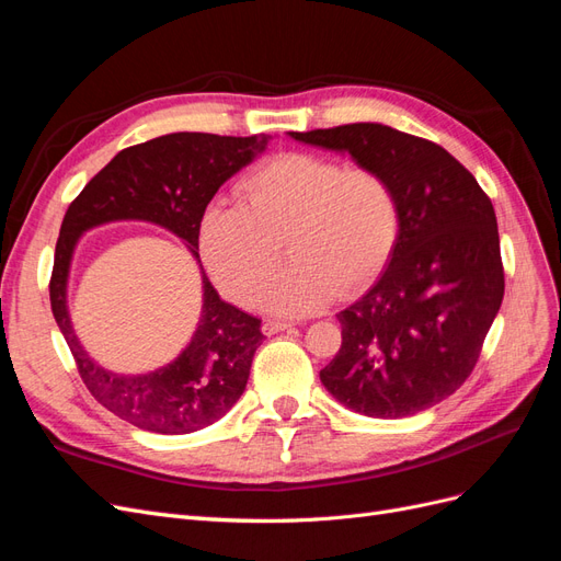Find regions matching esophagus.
<instances>
[{
    "instance_id": "esophagus-1",
    "label": "esophagus",
    "mask_w": 561,
    "mask_h": 561,
    "mask_svg": "<svg viewBox=\"0 0 561 561\" xmlns=\"http://www.w3.org/2000/svg\"><path fill=\"white\" fill-rule=\"evenodd\" d=\"M290 328H295V322H287V320H266L264 325H262V332H264L266 336H271V334H278V332L290 330Z\"/></svg>"
}]
</instances>
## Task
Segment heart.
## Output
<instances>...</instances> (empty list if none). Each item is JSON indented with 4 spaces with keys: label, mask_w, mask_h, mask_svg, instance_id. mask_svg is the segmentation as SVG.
<instances>
[{
    "label": "heart",
    "mask_w": 561,
    "mask_h": 561,
    "mask_svg": "<svg viewBox=\"0 0 561 561\" xmlns=\"http://www.w3.org/2000/svg\"><path fill=\"white\" fill-rule=\"evenodd\" d=\"M236 192L239 203L203 213L198 241L219 290L241 307L264 299L283 243L295 264L271 293L280 313L365 290L396 250L400 203L377 168L287 151L254 165Z\"/></svg>",
    "instance_id": "1"
}]
</instances>
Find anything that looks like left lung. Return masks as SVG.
<instances>
[{
  "instance_id": "1",
  "label": "left lung",
  "mask_w": 561,
  "mask_h": 561,
  "mask_svg": "<svg viewBox=\"0 0 561 561\" xmlns=\"http://www.w3.org/2000/svg\"><path fill=\"white\" fill-rule=\"evenodd\" d=\"M290 135L377 168L400 203L396 250L369 293L336 313L342 348L320 381L367 416L428 410L470 377L501 309L494 206L468 168L416 135L381 124Z\"/></svg>"
}]
</instances>
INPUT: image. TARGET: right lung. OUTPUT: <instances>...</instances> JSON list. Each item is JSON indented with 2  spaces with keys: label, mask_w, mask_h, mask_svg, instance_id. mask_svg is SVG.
Instances as JSON below:
<instances>
[{
  "label": "right lung",
  "mask_w": 561,
  "mask_h": 561,
  "mask_svg": "<svg viewBox=\"0 0 561 561\" xmlns=\"http://www.w3.org/2000/svg\"><path fill=\"white\" fill-rule=\"evenodd\" d=\"M264 145V133L252 138L161 135L118 151L65 213L48 283L50 311L91 396L133 426L184 435L222 419L243 396L254 351L264 339L262 320L219 299L201 266L203 311L190 346L171 365L149 375H112L79 346L67 313V271L79 236L114 219H145L178 233L198 260V229L208 203Z\"/></svg>",
  "instance_id": "add662e5"
}]
</instances>
